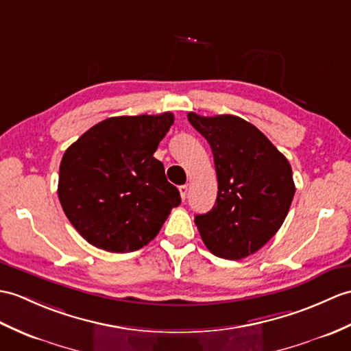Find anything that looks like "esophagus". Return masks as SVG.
Here are the masks:
<instances>
[{"instance_id": "1", "label": "esophagus", "mask_w": 351, "mask_h": 351, "mask_svg": "<svg viewBox=\"0 0 351 351\" xmlns=\"http://www.w3.org/2000/svg\"><path fill=\"white\" fill-rule=\"evenodd\" d=\"M186 193H189V186H186V185L179 186V194H181V199L182 200L186 199Z\"/></svg>"}]
</instances>
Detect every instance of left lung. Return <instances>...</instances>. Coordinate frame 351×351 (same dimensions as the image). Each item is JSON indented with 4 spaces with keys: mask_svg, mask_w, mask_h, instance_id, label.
Returning <instances> with one entry per match:
<instances>
[{
    "mask_svg": "<svg viewBox=\"0 0 351 351\" xmlns=\"http://www.w3.org/2000/svg\"><path fill=\"white\" fill-rule=\"evenodd\" d=\"M189 121L213 149L218 181L214 208L194 218L202 241L221 258L254 254L287 217L296 191L290 162L239 117L190 112Z\"/></svg>",
    "mask_w": 351,
    "mask_h": 351,
    "instance_id": "8db88e82",
    "label": "left lung"
}]
</instances>
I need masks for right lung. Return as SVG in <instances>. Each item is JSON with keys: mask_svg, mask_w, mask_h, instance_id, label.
<instances>
[{"mask_svg": "<svg viewBox=\"0 0 351 351\" xmlns=\"http://www.w3.org/2000/svg\"><path fill=\"white\" fill-rule=\"evenodd\" d=\"M173 119L170 112L108 118L64 152L58 197L91 245L109 252L142 248L181 203L165 166L154 157Z\"/></svg>", "mask_w": 351, "mask_h": 351, "instance_id": "add662e5", "label": "right lung"}]
</instances>
